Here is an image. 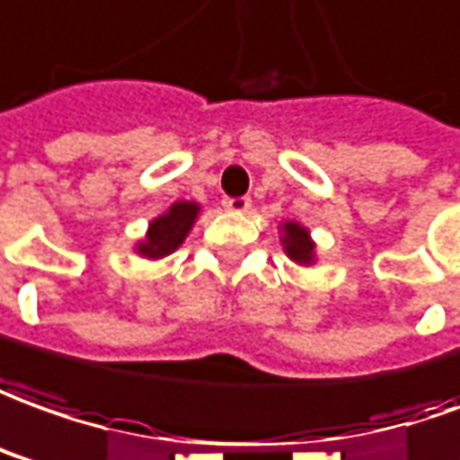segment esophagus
Wrapping results in <instances>:
<instances>
[{
    "label": "esophagus",
    "instance_id": "obj_1",
    "mask_svg": "<svg viewBox=\"0 0 460 460\" xmlns=\"http://www.w3.org/2000/svg\"><path fill=\"white\" fill-rule=\"evenodd\" d=\"M250 205H252V199L250 198H225L223 199V208L230 212H248Z\"/></svg>",
    "mask_w": 460,
    "mask_h": 460
}]
</instances>
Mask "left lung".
Returning a JSON list of instances; mask_svg holds the SVG:
<instances>
[{"instance_id":"obj_1","label":"left lung","mask_w":460,"mask_h":460,"mask_svg":"<svg viewBox=\"0 0 460 460\" xmlns=\"http://www.w3.org/2000/svg\"><path fill=\"white\" fill-rule=\"evenodd\" d=\"M280 245H283L285 255L296 262V265H300V268H310V265L318 262L315 240L310 235L308 227L296 223V220L280 223Z\"/></svg>"}]
</instances>
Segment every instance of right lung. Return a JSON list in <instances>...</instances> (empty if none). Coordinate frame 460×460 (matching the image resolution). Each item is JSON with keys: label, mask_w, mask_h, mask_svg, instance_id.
<instances>
[{"label": "right lung", "mask_w": 460, "mask_h": 460, "mask_svg": "<svg viewBox=\"0 0 460 460\" xmlns=\"http://www.w3.org/2000/svg\"><path fill=\"white\" fill-rule=\"evenodd\" d=\"M199 210L202 208L198 202H190V199L172 202L163 215L152 217L145 237L135 243V252L145 261H163L167 255H172L185 243L192 225L198 223Z\"/></svg>", "instance_id": "add662e5"}]
</instances>
